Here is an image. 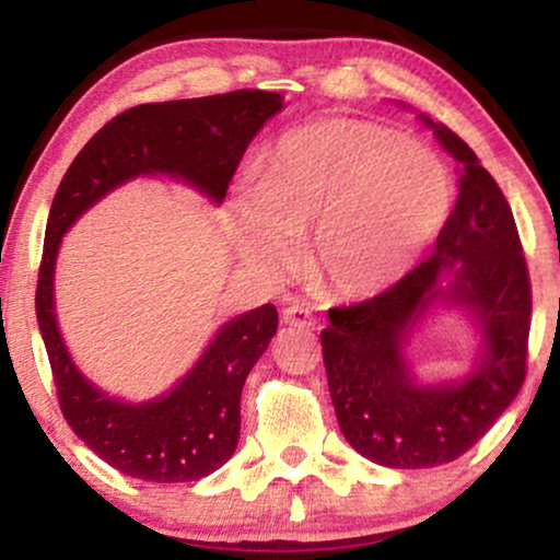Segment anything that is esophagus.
Here are the masks:
<instances>
[{"label": "esophagus", "instance_id": "esophagus-1", "mask_svg": "<svg viewBox=\"0 0 560 560\" xmlns=\"http://www.w3.org/2000/svg\"><path fill=\"white\" fill-rule=\"evenodd\" d=\"M315 313L310 307H304L300 302H292L284 307V323L292 325V328H313L315 325Z\"/></svg>", "mask_w": 560, "mask_h": 560}]
</instances>
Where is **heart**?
<instances>
[{"label": "heart", "instance_id": "b5f03b06", "mask_svg": "<svg viewBox=\"0 0 560 560\" xmlns=\"http://www.w3.org/2000/svg\"><path fill=\"white\" fill-rule=\"evenodd\" d=\"M455 186L421 141L357 118L284 133L260 160L256 186L232 201L240 250L284 266L310 235V266L332 294L364 300L406 276L447 222Z\"/></svg>", "mask_w": 560, "mask_h": 560}]
</instances>
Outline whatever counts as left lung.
I'll use <instances>...</instances> for the list:
<instances>
[{"label": "left lung", "instance_id": "left-lung-1", "mask_svg": "<svg viewBox=\"0 0 560 560\" xmlns=\"http://www.w3.org/2000/svg\"><path fill=\"white\" fill-rule=\"evenodd\" d=\"M457 162L459 194L434 253L398 284L328 310L320 332L338 427L359 455L385 468H434L465 455L516 398L527 374L533 289L520 232L499 183L444 124L421 116ZM468 308L481 357L468 378L421 386L401 357L434 303Z\"/></svg>", "mask_w": 560, "mask_h": 560}]
</instances>
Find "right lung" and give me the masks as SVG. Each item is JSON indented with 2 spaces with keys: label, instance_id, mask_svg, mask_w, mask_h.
Wrapping results in <instances>:
<instances>
[{
  "label": "right lung",
  "instance_id": "right-lung-1",
  "mask_svg": "<svg viewBox=\"0 0 560 560\" xmlns=\"http://www.w3.org/2000/svg\"><path fill=\"white\" fill-rule=\"evenodd\" d=\"M279 92L235 90L194 101L147 103L124 110L77 154L56 190L46 224L35 315L63 419L88 447L124 476L188 483L222 468L240 439V395L271 343L273 304L224 323L194 370L162 398L124 402L77 370L54 313V266L61 237L105 194L139 175L186 180L214 203L253 137L281 110Z\"/></svg>",
  "mask_w": 560,
  "mask_h": 560
}]
</instances>
